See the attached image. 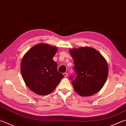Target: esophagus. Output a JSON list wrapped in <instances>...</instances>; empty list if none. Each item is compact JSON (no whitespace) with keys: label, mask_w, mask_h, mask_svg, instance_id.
Wrapping results in <instances>:
<instances>
[{"label":"esophagus","mask_w":126,"mask_h":126,"mask_svg":"<svg viewBox=\"0 0 126 126\" xmlns=\"http://www.w3.org/2000/svg\"><path fill=\"white\" fill-rule=\"evenodd\" d=\"M63 75L64 76V77H68V74L67 73H63Z\"/></svg>","instance_id":"34e87169"}]
</instances>
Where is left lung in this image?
Wrapping results in <instances>:
<instances>
[{
  "instance_id": "8db88e82",
  "label": "left lung",
  "mask_w": 126,
  "mask_h": 126,
  "mask_svg": "<svg viewBox=\"0 0 126 126\" xmlns=\"http://www.w3.org/2000/svg\"><path fill=\"white\" fill-rule=\"evenodd\" d=\"M74 60L73 69L76 77L71 75L75 91L83 96H89L97 93L108 76L106 60L96 50L91 47H80L70 50Z\"/></svg>"
}]
</instances>
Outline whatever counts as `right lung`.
Returning <instances> with one entry per match:
<instances>
[{"mask_svg": "<svg viewBox=\"0 0 126 126\" xmlns=\"http://www.w3.org/2000/svg\"><path fill=\"white\" fill-rule=\"evenodd\" d=\"M57 51L56 47L40 43L32 47L22 59L21 73L25 83L38 95H48L64 77L53 60Z\"/></svg>", "mask_w": 126, "mask_h": 126, "instance_id": "obj_1", "label": "right lung"}]
</instances>
